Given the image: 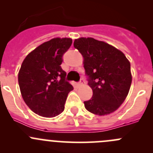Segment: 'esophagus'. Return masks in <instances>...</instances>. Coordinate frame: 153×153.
Listing matches in <instances>:
<instances>
[{
	"label": "esophagus",
	"mask_w": 153,
	"mask_h": 153,
	"mask_svg": "<svg viewBox=\"0 0 153 153\" xmlns=\"http://www.w3.org/2000/svg\"><path fill=\"white\" fill-rule=\"evenodd\" d=\"M84 79H83V78H81V81H80V82L78 83V86H81V85H83V84H84Z\"/></svg>",
	"instance_id": "1"
}]
</instances>
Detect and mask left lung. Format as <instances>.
<instances>
[{"mask_svg": "<svg viewBox=\"0 0 153 153\" xmlns=\"http://www.w3.org/2000/svg\"><path fill=\"white\" fill-rule=\"evenodd\" d=\"M74 47L84 58L92 97L84 101L86 110L97 115H109L126 99L132 83L130 63L121 50L92 38H79Z\"/></svg>", "mask_w": 153, "mask_h": 153, "instance_id": "obj_1", "label": "left lung"}]
</instances>
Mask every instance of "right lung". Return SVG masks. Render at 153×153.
I'll return each mask as SVG.
<instances>
[{"label":"right lung","instance_id":"obj_1","mask_svg":"<svg viewBox=\"0 0 153 153\" xmlns=\"http://www.w3.org/2000/svg\"><path fill=\"white\" fill-rule=\"evenodd\" d=\"M70 38H55L43 43L24 58L18 72L21 95L29 109L44 118L64 110L67 95L73 89L61 67L62 56L72 45Z\"/></svg>","mask_w":153,"mask_h":153}]
</instances>
